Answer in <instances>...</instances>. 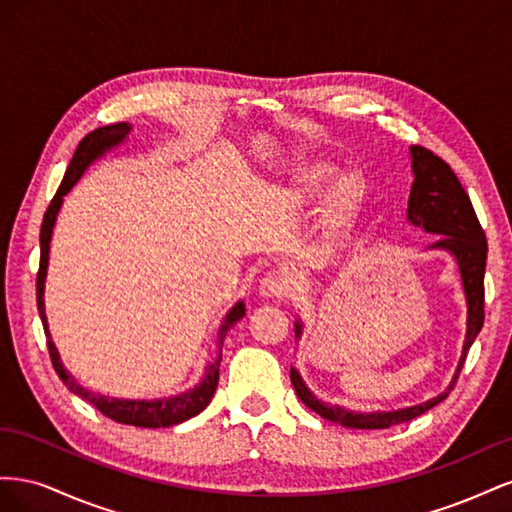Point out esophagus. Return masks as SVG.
I'll use <instances>...</instances> for the list:
<instances>
[{
    "instance_id": "obj_1",
    "label": "esophagus",
    "mask_w": 512,
    "mask_h": 512,
    "mask_svg": "<svg viewBox=\"0 0 512 512\" xmlns=\"http://www.w3.org/2000/svg\"><path fill=\"white\" fill-rule=\"evenodd\" d=\"M258 290L267 299H282L292 290V280L284 271H271L262 277Z\"/></svg>"
}]
</instances>
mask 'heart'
<instances>
[{"instance_id": "heart-1", "label": "heart", "mask_w": 512, "mask_h": 512, "mask_svg": "<svg viewBox=\"0 0 512 512\" xmlns=\"http://www.w3.org/2000/svg\"><path fill=\"white\" fill-rule=\"evenodd\" d=\"M333 175V168L331 166H312V168H305L303 173H299L297 177V194L299 196H312L316 194L324 181ZM361 196V181L359 177L354 175H344L339 177L327 194V211H329V218L339 222L344 220L346 215L352 211V207L356 205V200Z\"/></svg>"}]
</instances>
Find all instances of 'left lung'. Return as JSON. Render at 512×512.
I'll list each match as a JSON object with an SVG mask.
<instances>
[{"label":"left lung","mask_w":512,"mask_h":512,"mask_svg":"<svg viewBox=\"0 0 512 512\" xmlns=\"http://www.w3.org/2000/svg\"><path fill=\"white\" fill-rule=\"evenodd\" d=\"M412 156V190L408 200V222L416 228H423L431 235H440L436 243L429 245V250L448 252L459 267L463 292H466L468 305V320H466V339H463L461 359L455 369V376L448 384V389L433 397L425 404L410 406L404 410L393 412H354L342 406L324 404L312 391L307 389L301 374L290 367V380L297 397L303 404L327 418L331 423H337L350 429H386L391 425L408 423L412 418L421 416L423 412L438 406L440 401L448 397L459 378V371L466 361V354L474 344L476 335L483 329L485 322V265H487V239L485 230L480 228V222L470 203V196L461 188L453 168L448 166L436 153L425 147H410ZM303 322H294V335L301 339Z\"/></svg>","instance_id":"left-lung-1"}]
</instances>
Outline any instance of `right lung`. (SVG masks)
<instances>
[{
	"label": "right lung",
	"instance_id": "1",
	"mask_svg": "<svg viewBox=\"0 0 512 512\" xmlns=\"http://www.w3.org/2000/svg\"><path fill=\"white\" fill-rule=\"evenodd\" d=\"M132 126L130 123H113V126H104L98 128L94 132H89L83 141L76 147L74 156L70 160V166L64 175V181H61L57 194L53 196L49 209L44 213L42 220V228H40V269H38V277H36V301H38V312L42 318V327L46 333V346H49V354L53 367L57 371V376L61 378L68 389L79 395L81 399L94 404L104 416L111 418V421L123 423V425H134V427H170V425H179L188 418L196 416L203 412L209 401L218 389V380H220V361H222V344L224 337L228 333V329L232 324L239 322L245 316V305L243 301L232 305L230 312L226 314L222 327L218 331V356L215 361L209 363L205 367V376L200 380L194 389H190L188 393L181 395H173V397H164V399H117V397H106L100 393H94L85 389L72 374H68V369L64 367L59 359V352L53 344L51 333H49V322H46V314H44V280H46V267H49V247H51V237H53V228H55V220L57 213L61 209V203H64V196L74 188V183L83 177V173L87 170V166L91 162H96L98 158H102L106 151H111L113 147H119L123 141H126L130 134Z\"/></svg>",
	"mask_w": 512,
	"mask_h": 512
}]
</instances>
